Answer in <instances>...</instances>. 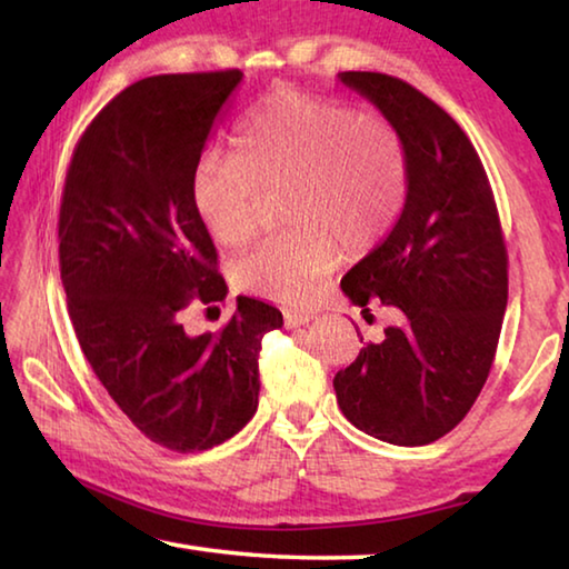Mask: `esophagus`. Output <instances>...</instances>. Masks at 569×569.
<instances>
[{"mask_svg":"<svg viewBox=\"0 0 569 569\" xmlns=\"http://www.w3.org/2000/svg\"><path fill=\"white\" fill-rule=\"evenodd\" d=\"M308 321H313V313H301V311H288L286 313L288 329H298V326H306Z\"/></svg>","mask_w":569,"mask_h":569,"instance_id":"1","label":"esophagus"}]
</instances>
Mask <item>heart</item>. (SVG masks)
Returning <instances> with one entry per match:
<instances>
[{
  "label": "heart",
  "instance_id": "1",
  "mask_svg": "<svg viewBox=\"0 0 569 569\" xmlns=\"http://www.w3.org/2000/svg\"><path fill=\"white\" fill-rule=\"evenodd\" d=\"M286 192L283 233L240 253L230 273L243 291L286 306L311 303L341 258L391 233L407 203L409 160L399 130L377 112L278 90L240 118L236 152L206 150L190 170V206L223 248L256 228L261 188Z\"/></svg>",
  "mask_w": 569,
  "mask_h": 569
}]
</instances>
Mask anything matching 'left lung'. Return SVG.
I'll return each instance as SVG.
<instances>
[{
    "label": "left lung",
    "instance_id": "8db88e82",
    "mask_svg": "<svg viewBox=\"0 0 569 569\" xmlns=\"http://www.w3.org/2000/svg\"><path fill=\"white\" fill-rule=\"evenodd\" d=\"M339 80L399 130L409 190L391 233L341 281L353 306L379 298L401 323L336 373V399L369 437L431 445L467 417L495 361L507 308L497 203L475 146L435 100L381 72Z\"/></svg>",
    "mask_w": 569,
    "mask_h": 569
}]
</instances>
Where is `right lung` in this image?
Listing matches in <instances>:
<instances>
[{"label":"right lung","mask_w":569,"mask_h":569,"mask_svg":"<svg viewBox=\"0 0 569 569\" xmlns=\"http://www.w3.org/2000/svg\"><path fill=\"white\" fill-rule=\"evenodd\" d=\"M240 70L156 74L98 112L72 152L60 206V276L77 341L112 401L170 451L223 445L258 409V353L278 308L238 296L218 333L188 336L192 301H223L190 170Z\"/></svg>","instance_id":"add662e5"}]
</instances>
